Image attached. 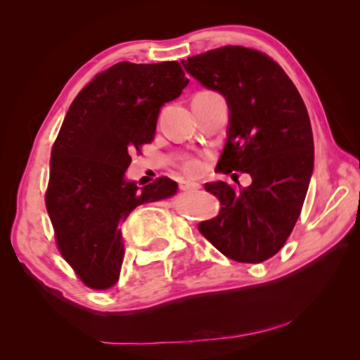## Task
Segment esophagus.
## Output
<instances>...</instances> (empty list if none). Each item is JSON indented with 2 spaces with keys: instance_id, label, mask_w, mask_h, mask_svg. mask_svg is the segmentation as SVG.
Returning a JSON list of instances; mask_svg holds the SVG:
<instances>
[{
  "instance_id": "34e87169",
  "label": "esophagus",
  "mask_w": 360,
  "mask_h": 360,
  "mask_svg": "<svg viewBox=\"0 0 360 360\" xmlns=\"http://www.w3.org/2000/svg\"><path fill=\"white\" fill-rule=\"evenodd\" d=\"M179 187L182 188V191H197V188H200L202 186L198 184V182H191V181H182Z\"/></svg>"
}]
</instances>
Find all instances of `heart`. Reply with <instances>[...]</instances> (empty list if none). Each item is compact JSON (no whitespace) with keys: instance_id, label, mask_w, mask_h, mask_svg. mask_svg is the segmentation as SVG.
<instances>
[{"instance_id":"heart-1","label":"heart","mask_w":360,"mask_h":360,"mask_svg":"<svg viewBox=\"0 0 360 360\" xmlns=\"http://www.w3.org/2000/svg\"><path fill=\"white\" fill-rule=\"evenodd\" d=\"M179 167H181V169H182V172H184L186 174H188V176H197V174L202 173L203 163H202V160H200V158H197V157H187V158H184V160L181 162Z\"/></svg>"}]
</instances>
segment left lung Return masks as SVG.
Masks as SVG:
<instances>
[{"label":"left lung","instance_id":"obj_1","mask_svg":"<svg viewBox=\"0 0 360 360\" xmlns=\"http://www.w3.org/2000/svg\"><path fill=\"white\" fill-rule=\"evenodd\" d=\"M182 63L229 103L227 143L216 169L252 178L245 188L205 184L221 211L198 230L229 259L259 264L285 245L307 197L314 165L307 106L281 66L255 49L224 46Z\"/></svg>","mask_w":360,"mask_h":360}]
</instances>
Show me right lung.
Masks as SVG:
<instances>
[{"label":"right lung","instance_id":"1","mask_svg":"<svg viewBox=\"0 0 360 360\" xmlns=\"http://www.w3.org/2000/svg\"><path fill=\"white\" fill-rule=\"evenodd\" d=\"M187 84L178 62H120L85 85L65 115L52 146L46 208L60 254L90 289L117 283L119 224L136 206L176 193L167 176L139 188L125 172L131 152L154 141L160 108Z\"/></svg>","mask_w":360,"mask_h":360}]
</instances>
